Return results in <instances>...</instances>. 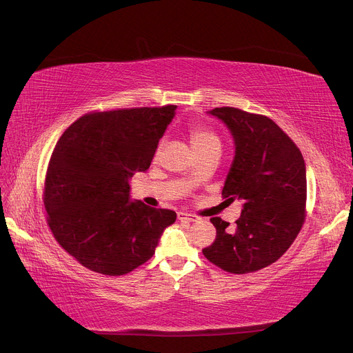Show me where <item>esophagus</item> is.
I'll return each instance as SVG.
<instances>
[{
	"mask_svg": "<svg viewBox=\"0 0 353 353\" xmlns=\"http://www.w3.org/2000/svg\"><path fill=\"white\" fill-rule=\"evenodd\" d=\"M177 218L180 221H188V223H193V221H198V218L192 215V214H188V212H177Z\"/></svg>",
	"mask_w": 353,
	"mask_h": 353,
	"instance_id": "1",
	"label": "esophagus"
}]
</instances>
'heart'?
I'll list each match as a JSON object with an SVG mask.
<instances>
[{"instance_id":"heart-1","label":"heart","mask_w":353,"mask_h":353,"mask_svg":"<svg viewBox=\"0 0 353 353\" xmlns=\"http://www.w3.org/2000/svg\"><path fill=\"white\" fill-rule=\"evenodd\" d=\"M190 142L194 150H201L208 145H212V143H219V138L208 129L193 128L190 129Z\"/></svg>"}]
</instances>
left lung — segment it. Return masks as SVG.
<instances>
[{"instance_id":"obj_1","label":"left lung","mask_w":353,"mask_h":353,"mask_svg":"<svg viewBox=\"0 0 353 353\" xmlns=\"http://www.w3.org/2000/svg\"><path fill=\"white\" fill-rule=\"evenodd\" d=\"M223 121L236 147L223 196L243 202L236 227L211 218L215 241L202 250L230 273L263 269L290 249L305 219L307 174L301 151L272 119L236 108L208 112Z\"/></svg>"}]
</instances>
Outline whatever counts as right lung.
<instances>
[{
  "instance_id": "right-lung-1",
  "label": "right lung",
  "mask_w": 353,
  "mask_h": 353,
  "mask_svg": "<svg viewBox=\"0 0 353 353\" xmlns=\"http://www.w3.org/2000/svg\"><path fill=\"white\" fill-rule=\"evenodd\" d=\"M176 106L96 112L75 121L50 155L43 202L54 237L84 268L109 276L152 257L176 212L130 201Z\"/></svg>"
}]
</instances>
